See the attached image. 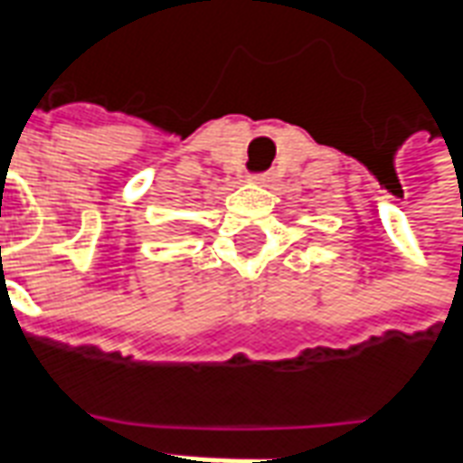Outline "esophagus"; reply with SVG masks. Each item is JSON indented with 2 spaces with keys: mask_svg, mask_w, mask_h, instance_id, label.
I'll list each match as a JSON object with an SVG mask.
<instances>
[{
  "mask_svg": "<svg viewBox=\"0 0 463 463\" xmlns=\"http://www.w3.org/2000/svg\"><path fill=\"white\" fill-rule=\"evenodd\" d=\"M248 181H250V183H260V185H262V183L270 181V175H268V173H258V175H248Z\"/></svg>",
  "mask_w": 463,
  "mask_h": 463,
  "instance_id": "obj_1",
  "label": "esophagus"
}]
</instances>
